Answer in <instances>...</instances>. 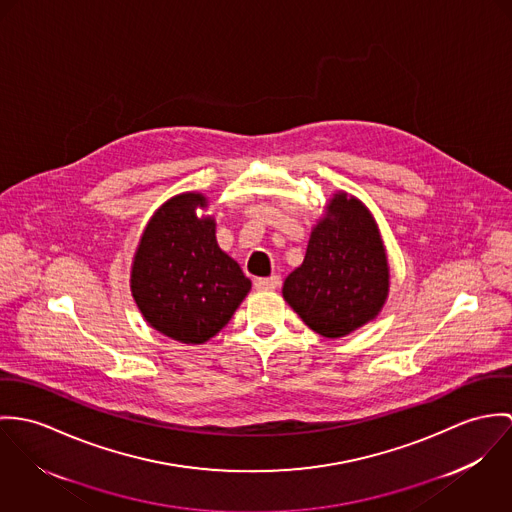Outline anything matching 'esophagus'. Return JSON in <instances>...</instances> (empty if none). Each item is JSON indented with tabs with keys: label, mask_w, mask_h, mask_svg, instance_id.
Listing matches in <instances>:
<instances>
[{
	"label": "esophagus",
	"mask_w": 512,
	"mask_h": 512,
	"mask_svg": "<svg viewBox=\"0 0 512 512\" xmlns=\"http://www.w3.org/2000/svg\"><path fill=\"white\" fill-rule=\"evenodd\" d=\"M255 288L257 290H275L281 284V277L273 275V277H263V279H255Z\"/></svg>",
	"instance_id": "obj_1"
}]
</instances>
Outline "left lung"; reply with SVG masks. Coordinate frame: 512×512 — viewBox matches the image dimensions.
Segmentation results:
<instances>
[{"label":"left lung","mask_w":512,"mask_h":512,"mask_svg":"<svg viewBox=\"0 0 512 512\" xmlns=\"http://www.w3.org/2000/svg\"><path fill=\"white\" fill-rule=\"evenodd\" d=\"M387 292L389 265L375 220L359 200L336 194L304 263L284 281V300L316 334L341 338L373 320Z\"/></svg>","instance_id":"left-lung-1"}]
</instances>
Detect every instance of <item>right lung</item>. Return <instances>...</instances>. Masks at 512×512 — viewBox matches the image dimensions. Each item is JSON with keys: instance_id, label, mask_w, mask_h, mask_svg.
Returning <instances> with one entry per match:
<instances>
[{"instance_id": "add662e5", "label": "right lung", "mask_w": 512, "mask_h": 512, "mask_svg": "<svg viewBox=\"0 0 512 512\" xmlns=\"http://www.w3.org/2000/svg\"><path fill=\"white\" fill-rule=\"evenodd\" d=\"M202 194L163 204L135 253L131 292L145 320L182 343L214 338L247 296L251 281L216 241V222L198 218Z\"/></svg>"}]
</instances>
